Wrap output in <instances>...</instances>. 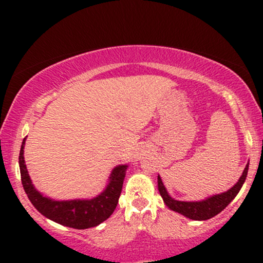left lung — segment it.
<instances>
[{
    "label": "left lung",
    "instance_id": "1",
    "mask_svg": "<svg viewBox=\"0 0 263 263\" xmlns=\"http://www.w3.org/2000/svg\"><path fill=\"white\" fill-rule=\"evenodd\" d=\"M247 171H249V163H247L245 170L242 172V176L240 177L238 182L235 184L231 189H229L228 192L225 193H221V194L213 195V197L206 198L205 200L201 201H180L173 199L170 194H168L167 189L163 185V182L159 176L158 190L159 194H161V197L163 198V201H164L165 205H167L171 210L177 211V213L182 214V215L186 216V218L192 220H208L210 218H214L215 215H218L219 213H221V211L234 200V198L236 197L237 193L240 192L242 184L245 183Z\"/></svg>",
    "mask_w": 263,
    "mask_h": 263
}]
</instances>
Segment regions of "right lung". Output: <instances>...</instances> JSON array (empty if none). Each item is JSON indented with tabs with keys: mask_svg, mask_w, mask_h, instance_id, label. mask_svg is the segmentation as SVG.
I'll return each instance as SVG.
<instances>
[{
	"mask_svg": "<svg viewBox=\"0 0 263 263\" xmlns=\"http://www.w3.org/2000/svg\"><path fill=\"white\" fill-rule=\"evenodd\" d=\"M25 142L26 138L23 140L20 151L21 180L27 197L42 215L60 225L79 229V230L98 226L110 218L119 203L127 164L117 165L116 168H114L107 186L96 198L89 200H80V199L63 201L53 200L50 198L43 197L32 184L23 157Z\"/></svg>",
	"mask_w": 263,
	"mask_h": 263,
	"instance_id": "right-lung-1",
	"label": "right lung"
}]
</instances>
